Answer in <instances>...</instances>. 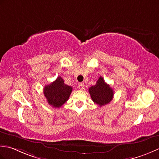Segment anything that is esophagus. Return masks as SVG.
<instances>
[{
	"label": "esophagus",
	"mask_w": 159,
	"mask_h": 159,
	"mask_svg": "<svg viewBox=\"0 0 159 159\" xmlns=\"http://www.w3.org/2000/svg\"><path fill=\"white\" fill-rule=\"evenodd\" d=\"M78 89L80 90L84 89V83H80L78 84Z\"/></svg>",
	"instance_id": "obj_1"
}]
</instances>
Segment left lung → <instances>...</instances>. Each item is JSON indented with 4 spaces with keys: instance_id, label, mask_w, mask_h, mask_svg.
Here are the masks:
<instances>
[{
    "instance_id": "1",
    "label": "left lung",
    "mask_w": 159,
    "mask_h": 159,
    "mask_svg": "<svg viewBox=\"0 0 159 159\" xmlns=\"http://www.w3.org/2000/svg\"><path fill=\"white\" fill-rule=\"evenodd\" d=\"M89 93L94 103L103 106L111 102L114 92L108 84L100 76L95 86L89 88Z\"/></svg>"
}]
</instances>
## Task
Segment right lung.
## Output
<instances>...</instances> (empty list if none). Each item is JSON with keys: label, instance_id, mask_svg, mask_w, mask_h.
Segmentation results:
<instances>
[{"label": "right lung", "instance_id": "right-lung-1", "mask_svg": "<svg viewBox=\"0 0 159 159\" xmlns=\"http://www.w3.org/2000/svg\"><path fill=\"white\" fill-rule=\"evenodd\" d=\"M72 87L64 84V81L61 77L57 78L44 88V95L47 99V102L54 108H60L69 99Z\"/></svg>", "mask_w": 159, "mask_h": 159}]
</instances>
